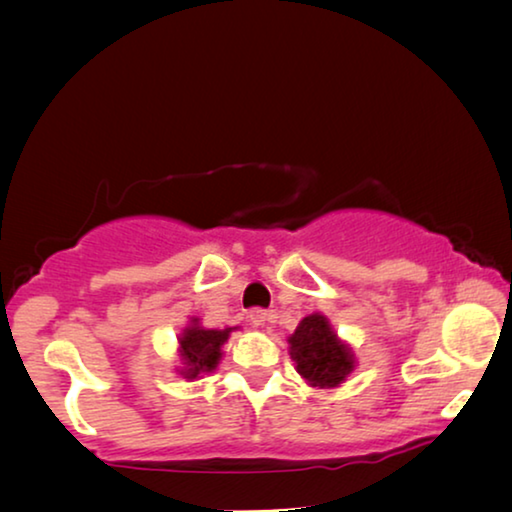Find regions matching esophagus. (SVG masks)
<instances>
[{
	"mask_svg": "<svg viewBox=\"0 0 512 512\" xmlns=\"http://www.w3.org/2000/svg\"><path fill=\"white\" fill-rule=\"evenodd\" d=\"M248 320H250V325H253V327H264L266 323H271L273 314H271V311H266V309L255 307V309H250Z\"/></svg>",
	"mask_w": 512,
	"mask_h": 512,
	"instance_id": "1",
	"label": "esophagus"
}]
</instances>
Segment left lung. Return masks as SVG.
I'll return each instance as SVG.
<instances>
[{
    "label": "left lung",
    "instance_id": "obj_1",
    "mask_svg": "<svg viewBox=\"0 0 512 512\" xmlns=\"http://www.w3.org/2000/svg\"><path fill=\"white\" fill-rule=\"evenodd\" d=\"M289 354L300 375L318 388H336L354 370L352 350L339 341L323 314L302 318L289 336Z\"/></svg>",
    "mask_w": 512,
    "mask_h": 512
}]
</instances>
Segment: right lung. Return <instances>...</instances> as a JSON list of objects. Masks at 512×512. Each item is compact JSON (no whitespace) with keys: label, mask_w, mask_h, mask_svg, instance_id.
Listing matches in <instances>:
<instances>
[{"label":"right lung","mask_w":512,"mask_h":512,"mask_svg":"<svg viewBox=\"0 0 512 512\" xmlns=\"http://www.w3.org/2000/svg\"><path fill=\"white\" fill-rule=\"evenodd\" d=\"M235 327L225 329H205L198 325V318H192L183 334H180V359H183V368L178 372L185 379H196L205 375V372L216 370L221 361V348L223 343L228 341L230 332Z\"/></svg>","instance_id":"right-lung-1"}]
</instances>
